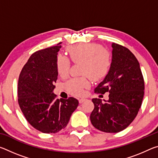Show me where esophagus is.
Masks as SVG:
<instances>
[{"label": "esophagus", "instance_id": "34e87169", "mask_svg": "<svg viewBox=\"0 0 158 158\" xmlns=\"http://www.w3.org/2000/svg\"><path fill=\"white\" fill-rule=\"evenodd\" d=\"M85 100V98H81V99H79V102L80 104H81L82 102H84Z\"/></svg>", "mask_w": 158, "mask_h": 158}]
</instances>
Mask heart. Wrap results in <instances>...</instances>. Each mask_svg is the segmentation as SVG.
Here are the masks:
<instances>
[{
    "mask_svg": "<svg viewBox=\"0 0 158 158\" xmlns=\"http://www.w3.org/2000/svg\"><path fill=\"white\" fill-rule=\"evenodd\" d=\"M67 52L74 63L81 64V74H85L93 81H97L107 74L111 65V56L101 45L95 43L75 45L67 48ZM69 66L70 63L68 58L58 56L56 67L58 73L61 77L68 75ZM89 85L86 77H82L69 80L66 83V89L70 94L81 95L84 93V89Z\"/></svg>",
    "mask_w": 158,
    "mask_h": 158,
    "instance_id": "heart-1",
    "label": "heart"
}]
</instances>
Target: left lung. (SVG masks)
I'll list each match as a JSON object with an SVG mask.
<instances>
[{
    "mask_svg": "<svg viewBox=\"0 0 158 158\" xmlns=\"http://www.w3.org/2000/svg\"><path fill=\"white\" fill-rule=\"evenodd\" d=\"M112 57L108 73L95 89L109 92V100L93 98L94 109L90 118L96 129L116 133L125 130L137 116L142 103L144 81L140 65L126 47L112 43Z\"/></svg>",
    "mask_w": 158,
    "mask_h": 158,
    "instance_id": "obj_1",
    "label": "left lung"
}]
</instances>
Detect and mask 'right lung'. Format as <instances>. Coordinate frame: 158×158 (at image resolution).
I'll return each instance as SVG.
<instances>
[{"mask_svg":"<svg viewBox=\"0 0 158 158\" xmlns=\"http://www.w3.org/2000/svg\"><path fill=\"white\" fill-rule=\"evenodd\" d=\"M61 42L31 55L18 81V102L28 122L43 133H56L68 125L79 102L58 100L53 93L58 79L56 60Z\"/></svg>","mask_w":158,"mask_h":158,"instance_id":"right-lung-1","label":"right lung"}]
</instances>
